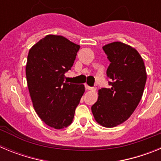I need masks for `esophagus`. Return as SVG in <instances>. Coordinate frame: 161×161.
I'll use <instances>...</instances> for the list:
<instances>
[{
	"label": "esophagus",
	"instance_id": "34e87169",
	"mask_svg": "<svg viewBox=\"0 0 161 161\" xmlns=\"http://www.w3.org/2000/svg\"><path fill=\"white\" fill-rule=\"evenodd\" d=\"M85 89H86V90H95L94 88L90 87V86H89L88 85H85Z\"/></svg>",
	"mask_w": 161,
	"mask_h": 161
}]
</instances>
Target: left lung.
<instances>
[{
	"instance_id": "1",
	"label": "left lung",
	"mask_w": 161,
	"mask_h": 161,
	"mask_svg": "<svg viewBox=\"0 0 161 161\" xmlns=\"http://www.w3.org/2000/svg\"><path fill=\"white\" fill-rule=\"evenodd\" d=\"M110 64L106 74L110 88L98 90L97 101L91 107L98 124L114 127L133 114L143 95L147 72L143 58L130 45L113 42L102 47Z\"/></svg>"
}]
</instances>
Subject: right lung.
Returning a JSON list of instances; mask_svg holds the SVG:
<instances>
[{
    "label": "right lung",
    "instance_id": "obj_1",
    "mask_svg": "<svg viewBox=\"0 0 161 161\" xmlns=\"http://www.w3.org/2000/svg\"><path fill=\"white\" fill-rule=\"evenodd\" d=\"M80 47L61 35H48L30 49L25 66L28 89L38 117L47 126H69L85 93L84 85L64 81Z\"/></svg>",
    "mask_w": 161,
    "mask_h": 161
}]
</instances>
